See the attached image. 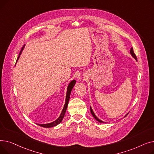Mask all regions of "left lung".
Segmentation results:
<instances>
[{
    "mask_svg": "<svg viewBox=\"0 0 154 154\" xmlns=\"http://www.w3.org/2000/svg\"><path fill=\"white\" fill-rule=\"evenodd\" d=\"M130 53H131V55L137 61V57H136V55H135V54H134V50H133V48L132 47L131 48V51H130ZM90 110H91V114H92V115L93 116V117H94V119L96 120H97L98 122H100V123H106V122H103L102 120H100V119H99L97 117V116L95 115V114H94V111L92 110V108H91V107L90 106ZM128 114H126L125 116V117H126L127 115H128Z\"/></svg>",
    "mask_w": 154,
    "mask_h": 154,
    "instance_id": "8db88e82",
    "label": "left lung"
}]
</instances>
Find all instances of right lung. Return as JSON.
I'll return each instance as SVG.
<instances>
[{
	"mask_svg": "<svg viewBox=\"0 0 154 154\" xmlns=\"http://www.w3.org/2000/svg\"><path fill=\"white\" fill-rule=\"evenodd\" d=\"M24 47H25V45H23V47L22 48V49H21V51L20 52L19 57H18V59H17V61L19 60V59L20 57V55H21L22 52L23 50ZM75 83H76L75 80H73L69 83V85L67 87L66 98V102H65V105H64V106H63V109L62 110V112H61L60 116L59 117V118L57 119V120H55V121H54V122H51V123L44 124H37V125L41 126V127H45V128H50V127H52L57 125L58 124H59L62 122V120L63 119V117L65 116V114H66V110H67V106H68L69 101V99H70V93H71L72 89L73 88V87H74V86L75 85Z\"/></svg>",
	"mask_w": 154,
	"mask_h": 154,
	"instance_id": "1",
	"label": "right lung"
}]
</instances>
